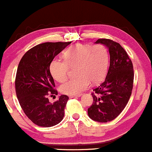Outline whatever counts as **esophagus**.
Instances as JSON below:
<instances>
[{
    "label": "esophagus",
    "instance_id": "1",
    "mask_svg": "<svg viewBox=\"0 0 152 152\" xmlns=\"http://www.w3.org/2000/svg\"><path fill=\"white\" fill-rule=\"evenodd\" d=\"M81 96V94H78V95H70L69 96V98H76V97H80Z\"/></svg>",
    "mask_w": 152,
    "mask_h": 152
}]
</instances>
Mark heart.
Returning a JSON list of instances; mask_svg holds the SVG:
<instances>
[{
  "mask_svg": "<svg viewBox=\"0 0 152 152\" xmlns=\"http://www.w3.org/2000/svg\"><path fill=\"white\" fill-rule=\"evenodd\" d=\"M64 61L55 58L50 65V72L56 81L64 82L68 76L69 68H75L74 78L62 84V93L76 95L88 88L90 83H98L105 76L108 67L107 50L102 45L90 46L76 44L63 54Z\"/></svg>",
  "mask_w": 152,
  "mask_h": 152,
  "instance_id": "b5f03b06",
  "label": "heart"
}]
</instances>
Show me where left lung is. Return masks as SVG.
Masks as SVG:
<instances>
[{
    "mask_svg": "<svg viewBox=\"0 0 152 152\" xmlns=\"http://www.w3.org/2000/svg\"><path fill=\"white\" fill-rule=\"evenodd\" d=\"M95 43L108 48L110 64L105 80L93 90L94 102L88 109V115L94 121L105 123L117 117L129 100L133 88V64L119 43L106 38Z\"/></svg>",
    "mask_w": 152,
    "mask_h": 152,
    "instance_id": "8db88e82",
    "label": "left lung"
}]
</instances>
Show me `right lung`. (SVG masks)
<instances>
[{
	"label": "right lung",
	"instance_id": "add662e5",
	"mask_svg": "<svg viewBox=\"0 0 152 152\" xmlns=\"http://www.w3.org/2000/svg\"><path fill=\"white\" fill-rule=\"evenodd\" d=\"M71 42H47L38 44L24 54L15 76V92L28 118L39 126L58 124L64 116L69 97L61 95L54 103L48 96L57 95L50 72V63Z\"/></svg>",
	"mask_w": 152,
	"mask_h": 152
}]
</instances>
